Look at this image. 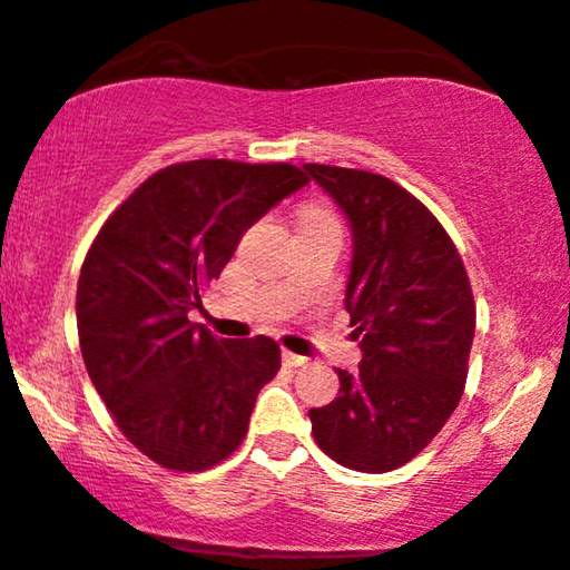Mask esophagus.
Returning a JSON list of instances; mask_svg holds the SVG:
<instances>
[{
    "mask_svg": "<svg viewBox=\"0 0 570 570\" xmlns=\"http://www.w3.org/2000/svg\"><path fill=\"white\" fill-rule=\"evenodd\" d=\"M281 358H284L286 366H307V363H311V361L305 358V355H297V353H292V351L281 353Z\"/></svg>",
    "mask_w": 570,
    "mask_h": 570,
    "instance_id": "obj_1",
    "label": "esophagus"
}]
</instances>
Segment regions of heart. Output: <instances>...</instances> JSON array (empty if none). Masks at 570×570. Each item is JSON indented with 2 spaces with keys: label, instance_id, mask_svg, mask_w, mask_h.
Here are the masks:
<instances>
[{
  "label": "heart",
  "instance_id": "b5f03b06",
  "mask_svg": "<svg viewBox=\"0 0 570 570\" xmlns=\"http://www.w3.org/2000/svg\"><path fill=\"white\" fill-rule=\"evenodd\" d=\"M313 219H337V217H334V212L324 207V204H305V207L299 209V223H313Z\"/></svg>",
  "mask_w": 570,
  "mask_h": 570
}]
</instances>
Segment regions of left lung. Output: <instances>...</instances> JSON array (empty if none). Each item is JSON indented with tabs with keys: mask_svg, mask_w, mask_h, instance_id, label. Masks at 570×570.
Wrapping results in <instances>:
<instances>
[{
	"mask_svg": "<svg viewBox=\"0 0 570 570\" xmlns=\"http://www.w3.org/2000/svg\"><path fill=\"white\" fill-rule=\"evenodd\" d=\"M351 219L345 307L361 337L358 372L311 409L321 451L358 472L406 464L441 433L468 380L475 299L454 242L420 198L390 177L305 164Z\"/></svg>",
	"mask_w": 570,
	"mask_h": 570,
	"instance_id": "left-lung-1",
	"label": "left lung"
}]
</instances>
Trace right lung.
<instances>
[{
    "label": "right lung",
    "mask_w": 570,
    "mask_h": 570,
    "mask_svg": "<svg viewBox=\"0 0 570 570\" xmlns=\"http://www.w3.org/2000/svg\"><path fill=\"white\" fill-rule=\"evenodd\" d=\"M307 183L294 164H169L89 246L77 286L81 358L116 428L161 468L202 472L228 459L278 374L276 340H217L188 311L244 230Z\"/></svg>",
    "instance_id": "right-lung-1"
}]
</instances>
